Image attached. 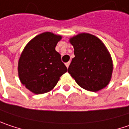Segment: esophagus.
<instances>
[{"label": "esophagus", "instance_id": "esophagus-1", "mask_svg": "<svg viewBox=\"0 0 129 129\" xmlns=\"http://www.w3.org/2000/svg\"><path fill=\"white\" fill-rule=\"evenodd\" d=\"M70 64V61H68V62H67V63H65V65H66V67H67L68 68V67H69Z\"/></svg>", "mask_w": 129, "mask_h": 129}]
</instances>
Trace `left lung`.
I'll list each match as a JSON object with an SVG mask.
<instances>
[{"mask_svg":"<svg viewBox=\"0 0 129 129\" xmlns=\"http://www.w3.org/2000/svg\"><path fill=\"white\" fill-rule=\"evenodd\" d=\"M74 48L75 57L68 73L84 89L97 92L108 85L113 64L104 44L94 35L83 33L70 40Z\"/></svg>","mask_w":129,"mask_h":129,"instance_id":"1","label":"left lung"}]
</instances>
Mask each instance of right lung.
Here are the masks:
<instances>
[{"mask_svg": "<svg viewBox=\"0 0 129 129\" xmlns=\"http://www.w3.org/2000/svg\"><path fill=\"white\" fill-rule=\"evenodd\" d=\"M59 35L45 32L35 37L25 47L18 62V75L23 85L35 94L51 91L67 67L55 50Z\"/></svg>", "mask_w": 129, "mask_h": 129, "instance_id": "right-lung-1", "label": "right lung"}]
</instances>
